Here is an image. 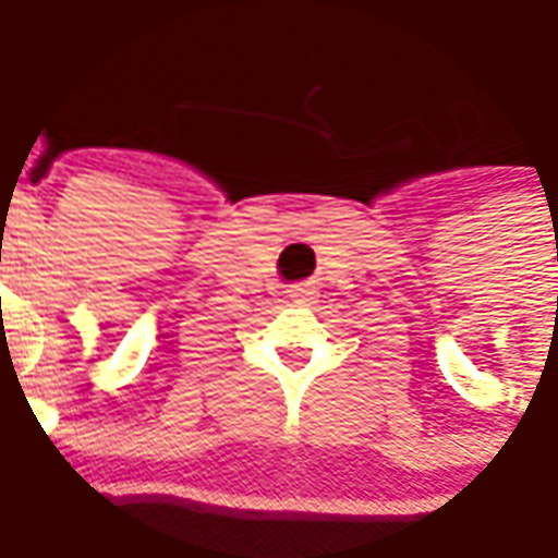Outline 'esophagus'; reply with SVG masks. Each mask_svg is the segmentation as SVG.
I'll return each mask as SVG.
<instances>
[{"instance_id": "obj_1", "label": "esophagus", "mask_w": 558, "mask_h": 558, "mask_svg": "<svg viewBox=\"0 0 558 558\" xmlns=\"http://www.w3.org/2000/svg\"><path fill=\"white\" fill-rule=\"evenodd\" d=\"M307 295H311V292H307V290H295V292H292V299H295V302H307Z\"/></svg>"}]
</instances>
